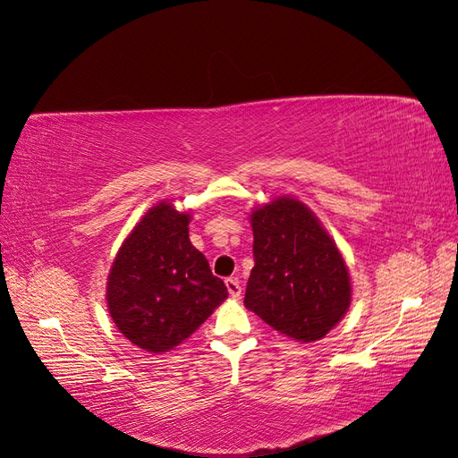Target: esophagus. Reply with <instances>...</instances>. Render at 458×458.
Returning <instances> with one entry per match:
<instances>
[{"instance_id":"esophagus-1","label":"esophagus","mask_w":458,"mask_h":458,"mask_svg":"<svg viewBox=\"0 0 458 458\" xmlns=\"http://www.w3.org/2000/svg\"><path fill=\"white\" fill-rule=\"evenodd\" d=\"M225 284L228 288V294L232 298H238L242 294V286H240V280L238 278H226Z\"/></svg>"}]
</instances>
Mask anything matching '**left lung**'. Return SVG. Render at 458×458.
<instances>
[{"mask_svg":"<svg viewBox=\"0 0 458 458\" xmlns=\"http://www.w3.org/2000/svg\"><path fill=\"white\" fill-rule=\"evenodd\" d=\"M255 267L245 308L300 343L319 341L350 306L343 255L311 210L296 199H276L251 215Z\"/></svg>","mask_w":458,"mask_h":458,"instance_id":"8db88e82","label":"left lung"}]
</instances>
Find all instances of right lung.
Returning <instances> with one entry per match:
<instances>
[{
  "mask_svg": "<svg viewBox=\"0 0 458 458\" xmlns=\"http://www.w3.org/2000/svg\"><path fill=\"white\" fill-rule=\"evenodd\" d=\"M190 215L152 207L129 233L108 276L110 315L139 348L168 352L193 335L228 298L190 242Z\"/></svg>",
  "mask_w": 458,
  "mask_h": 458,
  "instance_id": "right-lung-1",
  "label": "right lung"
}]
</instances>
